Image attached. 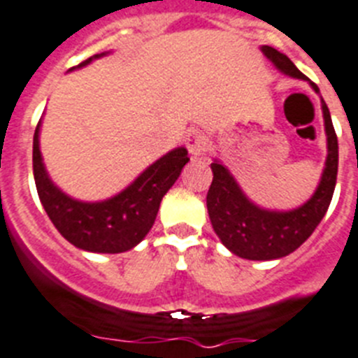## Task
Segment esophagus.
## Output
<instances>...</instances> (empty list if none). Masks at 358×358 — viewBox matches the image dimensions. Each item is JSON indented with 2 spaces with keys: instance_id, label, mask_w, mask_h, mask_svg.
<instances>
[{
  "instance_id": "obj_1",
  "label": "esophagus",
  "mask_w": 358,
  "mask_h": 358,
  "mask_svg": "<svg viewBox=\"0 0 358 358\" xmlns=\"http://www.w3.org/2000/svg\"><path fill=\"white\" fill-rule=\"evenodd\" d=\"M185 144H187L191 157H203L205 149H207V138H205V135L200 129H191V131L185 135Z\"/></svg>"
}]
</instances>
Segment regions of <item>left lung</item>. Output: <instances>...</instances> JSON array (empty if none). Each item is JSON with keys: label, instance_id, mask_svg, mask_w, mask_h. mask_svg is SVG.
Here are the masks:
<instances>
[{"label": "left lung", "instance_id": "1", "mask_svg": "<svg viewBox=\"0 0 358 358\" xmlns=\"http://www.w3.org/2000/svg\"><path fill=\"white\" fill-rule=\"evenodd\" d=\"M259 50L282 76L306 80L310 88L319 93V88L301 73L299 68L287 55L268 45H263ZM321 110L328 155L313 194L295 209L261 207L247 196V192L241 189L229 167L223 166L222 160H213L210 169L214 176L207 192V210L214 232L232 254L252 261L285 257L297 250L324 217L337 182L338 144L328 106L322 99Z\"/></svg>", "mask_w": 358, "mask_h": 358}]
</instances>
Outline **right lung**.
I'll list each match as a JSON object with an SVG mask.
<instances>
[{
	"label": "right lung",
	"mask_w": 358,
	"mask_h": 358,
	"mask_svg": "<svg viewBox=\"0 0 358 358\" xmlns=\"http://www.w3.org/2000/svg\"><path fill=\"white\" fill-rule=\"evenodd\" d=\"M110 54L93 55L71 70L88 66ZM41 124L43 120H39L34 133V180L39 200L55 229L73 247L86 252L120 254L135 248L151 231L162 198L175 185L189 162L187 149L183 145L171 149L113 196L85 201L66 194L50 178L39 144Z\"/></svg>",
	"instance_id": "1"
}]
</instances>
